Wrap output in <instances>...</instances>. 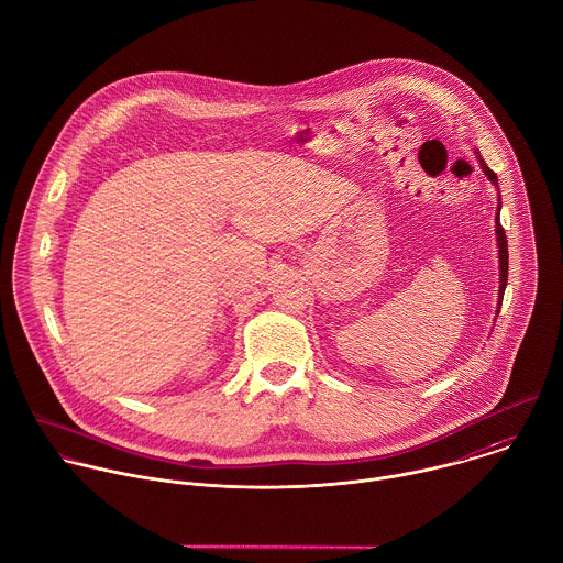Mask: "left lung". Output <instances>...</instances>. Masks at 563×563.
Masks as SVG:
<instances>
[{"label": "left lung", "mask_w": 563, "mask_h": 563, "mask_svg": "<svg viewBox=\"0 0 563 563\" xmlns=\"http://www.w3.org/2000/svg\"><path fill=\"white\" fill-rule=\"evenodd\" d=\"M479 158V156H477ZM479 163H482V169H484V174L490 178V183L497 187V176H495V172L484 163V158H479ZM499 190V187H497ZM501 199V197H499ZM499 210L501 208H497V221H495V234H497V252H499V305H501V298H504V289H506V280H508V243H506V234H504V228L499 225ZM499 309V307H497Z\"/></svg>", "instance_id": "1"}]
</instances>
